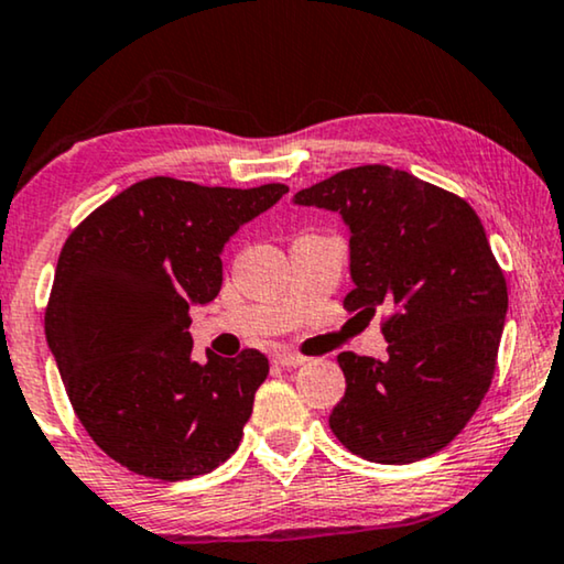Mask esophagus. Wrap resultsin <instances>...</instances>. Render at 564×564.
Returning <instances> with one entry per match:
<instances>
[{
    "instance_id": "esophagus-1",
    "label": "esophagus",
    "mask_w": 564,
    "mask_h": 564,
    "mask_svg": "<svg viewBox=\"0 0 564 564\" xmlns=\"http://www.w3.org/2000/svg\"><path fill=\"white\" fill-rule=\"evenodd\" d=\"M274 361L280 367H303V365H307V357H303V354H297V351H276Z\"/></svg>"
}]
</instances>
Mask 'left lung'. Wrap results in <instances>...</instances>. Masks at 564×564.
I'll return each instance as SVG.
<instances>
[{"label": "left lung", "mask_w": 564, "mask_h": 564, "mask_svg": "<svg viewBox=\"0 0 564 564\" xmlns=\"http://www.w3.org/2000/svg\"><path fill=\"white\" fill-rule=\"evenodd\" d=\"M297 205L341 213L351 230L349 313H382L388 359L338 354L346 392L330 431L380 465L444 449L488 392L508 311L503 269L477 213L454 192L382 164L300 189Z\"/></svg>", "instance_id": "obj_1"}]
</instances>
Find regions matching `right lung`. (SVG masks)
I'll return each instance as SVG.
<instances>
[{
	"label": "right lung",
	"instance_id": "obj_1",
	"mask_svg": "<svg viewBox=\"0 0 564 564\" xmlns=\"http://www.w3.org/2000/svg\"><path fill=\"white\" fill-rule=\"evenodd\" d=\"M284 184L251 189L151 176L89 213L61 249L45 338L99 449L130 473L189 480L238 449L269 359H192L189 305L215 300L220 251Z\"/></svg>",
	"mask_w": 564,
	"mask_h": 564
}]
</instances>
